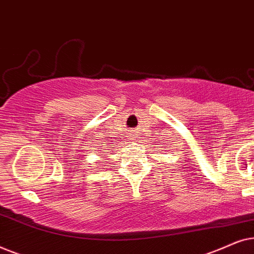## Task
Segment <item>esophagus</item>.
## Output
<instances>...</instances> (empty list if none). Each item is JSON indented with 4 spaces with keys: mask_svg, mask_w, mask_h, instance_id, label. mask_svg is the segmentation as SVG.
<instances>
[{
    "mask_svg": "<svg viewBox=\"0 0 254 254\" xmlns=\"http://www.w3.org/2000/svg\"><path fill=\"white\" fill-rule=\"evenodd\" d=\"M130 136H135V135H130ZM130 140H135V138H133V137H131V138H130Z\"/></svg>",
    "mask_w": 254,
    "mask_h": 254,
    "instance_id": "1",
    "label": "esophagus"
}]
</instances>
